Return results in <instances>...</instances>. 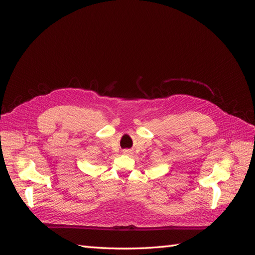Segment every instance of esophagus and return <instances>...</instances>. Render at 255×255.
<instances>
[{"instance_id": "34e87169", "label": "esophagus", "mask_w": 255, "mask_h": 255, "mask_svg": "<svg viewBox=\"0 0 255 255\" xmlns=\"http://www.w3.org/2000/svg\"><path fill=\"white\" fill-rule=\"evenodd\" d=\"M125 153H129V151H128V150H126V151H125Z\"/></svg>"}]
</instances>
